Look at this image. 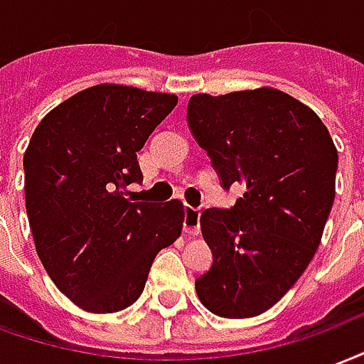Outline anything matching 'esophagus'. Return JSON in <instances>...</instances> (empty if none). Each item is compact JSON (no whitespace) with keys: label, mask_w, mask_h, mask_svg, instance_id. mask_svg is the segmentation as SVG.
Segmentation results:
<instances>
[{"label":"esophagus","mask_w":364,"mask_h":364,"mask_svg":"<svg viewBox=\"0 0 364 364\" xmlns=\"http://www.w3.org/2000/svg\"><path fill=\"white\" fill-rule=\"evenodd\" d=\"M183 231L187 235H198L200 233V212L193 206H185V218H183Z\"/></svg>","instance_id":"obj_1"}]
</instances>
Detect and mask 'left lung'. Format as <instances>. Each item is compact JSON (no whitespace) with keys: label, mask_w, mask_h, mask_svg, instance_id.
<instances>
[{"label":"left lung","mask_w":364,"mask_h":364,"mask_svg":"<svg viewBox=\"0 0 364 364\" xmlns=\"http://www.w3.org/2000/svg\"><path fill=\"white\" fill-rule=\"evenodd\" d=\"M187 121L223 189L243 187L228 210L200 216L212 268L196 295L223 318L278 303L318 249L336 196L338 150L311 107L276 88L195 94Z\"/></svg>","instance_id":"left-lung-1"}]
</instances>
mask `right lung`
<instances>
[{
    "instance_id": "obj_1",
    "label": "right lung",
    "mask_w": 364,
    "mask_h": 364,
    "mask_svg": "<svg viewBox=\"0 0 364 364\" xmlns=\"http://www.w3.org/2000/svg\"><path fill=\"white\" fill-rule=\"evenodd\" d=\"M175 94L96 85L53 107L24 152L26 214L40 260L82 311L117 312L141 297L156 255L181 235L183 204L131 203L136 152Z\"/></svg>"
}]
</instances>
